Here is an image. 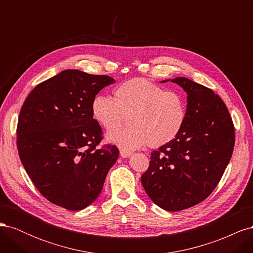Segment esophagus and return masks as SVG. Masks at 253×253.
<instances>
[{
    "label": "esophagus",
    "mask_w": 253,
    "mask_h": 253,
    "mask_svg": "<svg viewBox=\"0 0 253 253\" xmlns=\"http://www.w3.org/2000/svg\"><path fill=\"white\" fill-rule=\"evenodd\" d=\"M120 155H121V157L126 158V157H128V156H131V155H132V152L126 151V150H120Z\"/></svg>",
    "instance_id": "34e87169"
}]
</instances>
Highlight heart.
<instances>
[{"label": "heart", "instance_id": "b5f03b06", "mask_svg": "<svg viewBox=\"0 0 253 253\" xmlns=\"http://www.w3.org/2000/svg\"><path fill=\"white\" fill-rule=\"evenodd\" d=\"M93 118L104 128H114L128 114L129 126L113 129L108 138L125 150L149 144L158 148L175 139L187 119L186 99L143 78L122 82L114 89V100L96 95L90 101Z\"/></svg>", "mask_w": 253, "mask_h": 253}]
</instances>
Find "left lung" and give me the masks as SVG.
Returning <instances> with one entry per match:
<instances>
[{"mask_svg": "<svg viewBox=\"0 0 253 253\" xmlns=\"http://www.w3.org/2000/svg\"><path fill=\"white\" fill-rule=\"evenodd\" d=\"M172 82L187 91V119L175 139L151 153L141 183L160 208L176 212L202 203L216 188L235 133L227 106L211 88L183 77Z\"/></svg>", "mask_w": 253, "mask_h": 253, "instance_id": "8db88e82", "label": "left lung"}]
</instances>
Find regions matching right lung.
Segmentation results:
<instances>
[{
  "label": "right lung",
  "instance_id": "right-lung-1",
  "mask_svg": "<svg viewBox=\"0 0 253 253\" xmlns=\"http://www.w3.org/2000/svg\"><path fill=\"white\" fill-rule=\"evenodd\" d=\"M115 80L66 70L41 82L23 103L17 126L19 156L38 191L71 211L86 208L103 188L119 150L101 142L90 101Z\"/></svg>",
  "mask_w": 253,
  "mask_h": 253
}]
</instances>
